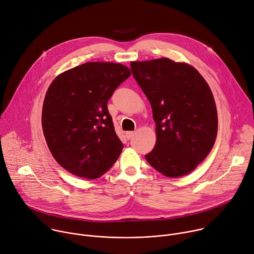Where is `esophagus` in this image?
Returning <instances> with one entry per match:
<instances>
[{
  "instance_id": "34e87169",
  "label": "esophagus",
  "mask_w": 254,
  "mask_h": 254,
  "mask_svg": "<svg viewBox=\"0 0 254 254\" xmlns=\"http://www.w3.org/2000/svg\"><path fill=\"white\" fill-rule=\"evenodd\" d=\"M133 134H134L133 131H127V132H126V137H127V139H129V138H131V137L133 136Z\"/></svg>"
}]
</instances>
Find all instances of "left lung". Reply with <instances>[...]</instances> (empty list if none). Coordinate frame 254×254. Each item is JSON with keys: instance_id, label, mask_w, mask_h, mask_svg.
I'll list each match as a JSON object with an SVG mask.
<instances>
[{"instance_id": "8db88e82", "label": "left lung", "mask_w": 254, "mask_h": 254, "mask_svg": "<svg viewBox=\"0 0 254 254\" xmlns=\"http://www.w3.org/2000/svg\"><path fill=\"white\" fill-rule=\"evenodd\" d=\"M130 69L156 123L155 148L144 158L168 178L191 173L211 152L218 130L208 83L192 65L166 57L131 61Z\"/></svg>"}]
</instances>
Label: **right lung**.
I'll return each instance as SVG.
<instances>
[{
	"instance_id": "1",
	"label": "right lung",
	"mask_w": 254,
	"mask_h": 254,
	"mask_svg": "<svg viewBox=\"0 0 254 254\" xmlns=\"http://www.w3.org/2000/svg\"><path fill=\"white\" fill-rule=\"evenodd\" d=\"M130 76L126 65L87 62L55 77L42 108V128L56 162L72 175L97 179L119 159L124 144L107 101Z\"/></svg>"
}]
</instances>
